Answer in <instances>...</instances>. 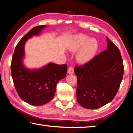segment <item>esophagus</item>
I'll list each match as a JSON object with an SVG mask.
<instances>
[{
	"mask_svg": "<svg viewBox=\"0 0 133 133\" xmlns=\"http://www.w3.org/2000/svg\"><path fill=\"white\" fill-rule=\"evenodd\" d=\"M68 74L70 75L74 74V69L72 67L69 68L68 69Z\"/></svg>",
	"mask_w": 133,
	"mask_h": 133,
	"instance_id": "1",
	"label": "esophagus"
}]
</instances>
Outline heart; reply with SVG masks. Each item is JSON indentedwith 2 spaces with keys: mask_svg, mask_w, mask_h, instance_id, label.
Segmentation results:
<instances>
[{
  "mask_svg": "<svg viewBox=\"0 0 133 133\" xmlns=\"http://www.w3.org/2000/svg\"><path fill=\"white\" fill-rule=\"evenodd\" d=\"M76 55L77 60L85 63L92 58L98 49V43L94 38H91L83 34H77L74 37V41L70 46L69 49L76 51L81 46Z\"/></svg>",
  "mask_w": 133,
  "mask_h": 133,
  "instance_id": "b5f03b06",
  "label": "heart"
}]
</instances>
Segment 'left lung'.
<instances>
[{
    "label": "left lung",
    "mask_w": 133,
    "mask_h": 133,
    "mask_svg": "<svg viewBox=\"0 0 133 133\" xmlns=\"http://www.w3.org/2000/svg\"><path fill=\"white\" fill-rule=\"evenodd\" d=\"M107 49L82 66L75 67L77 76V101L87 109H96L114 98L123 78L120 50L107 37Z\"/></svg>",
    "instance_id": "left-lung-1"
}]
</instances>
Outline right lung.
<instances>
[{"instance_id":"add662e5","label":"right lung","mask_w":133,"mask_h":133,"mask_svg":"<svg viewBox=\"0 0 133 133\" xmlns=\"http://www.w3.org/2000/svg\"><path fill=\"white\" fill-rule=\"evenodd\" d=\"M45 25L34 27L16 46L12 57L11 70L18 95L23 101L33 105H42L54 97L56 85L67 72L66 64L49 63L41 69L30 70L23 64L25 56L24 46L27 40L32 36H38Z\"/></svg>"}]
</instances>
